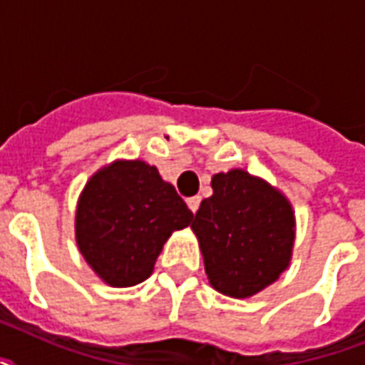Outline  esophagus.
I'll list each match as a JSON object with an SVG mask.
<instances>
[{"label": "esophagus", "instance_id": "obj_1", "mask_svg": "<svg viewBox=\"0 0 365 365\" xmlns=\"http://www.w3.org/2000/svg\"><path fill=\"white\" fill-rule=\"evenodd\" d=\"M185 202H187V206H189V210L193 212H197L199 210V205H200V197H191V199H187L185 200Z\"/></svg>", "mask_w": 365, "mask_h": 365}]
</instances>
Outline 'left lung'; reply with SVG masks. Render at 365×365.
<instances>
[{
	"instance_id": "1",
	"label": "left lung",
	"mask_w": 365,
	"mask_h": 365,
	"mask_svg": "<svg viewBox=\"0 0 365 365\" xmlns=\"http://www.w3.org/2000/svg\"><path fill=\"white\" fill-rule=\"evenodd\" d=\"M212 197L191 223L208 282L235 299L259 294L289 267L295 212L274 185L242 168L212 176Z\"/></svg>"
}]
</instances>
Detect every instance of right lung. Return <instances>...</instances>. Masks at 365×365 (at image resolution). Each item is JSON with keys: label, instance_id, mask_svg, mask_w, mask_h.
I'll use <instances>...</instances> for the list:
<instances>
[{"label": "right lung", "instance_id": "add662e5", "mask_svg": "<svg viewBox=\"0 0 365 365\" xmlns=\"http://www.w3.org/2000/svg\"><path fill=\"white\" fill-rule=\"evenodd\" d=\"M191 220L157 166L117 159L94 172L77 199L76 242L102 282L130 288L151 277L166 240Z\"/></svg>", "mask_w": 365, "mask_h": 365}]
</instances>
